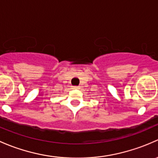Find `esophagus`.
<instances>
[{"mask_svg": "<svg viewBox=\"0 0 158 158\" xmlns=\"http://www.w3.org/2000/svg\"><path fill=\"white\" fill-rule=\"evenodd\" d=\"M73 88L75 89V90H77V89H79L80 87H78V86H74V87H73Z\"/></svg>", "mask_w": 158, "mask_h": 158, "instance_id": "34e87169", "label": "esophagus"}]
</instances>
